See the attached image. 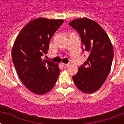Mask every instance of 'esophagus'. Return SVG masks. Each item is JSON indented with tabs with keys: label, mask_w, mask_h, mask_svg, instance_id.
<instances>
[{
	"label": "esophagus",
	"mask_w": 124,
	"mask_h": 124,
	"mask_svg": "<svg viewBox=\"0 0 124 124\" xmlns=\"http://www.w3.org/2000/svg\"><path fill=\"white\" fill-rule=\"evenodd\" d=\"M62 66L64 68H68L69 66V64H62Z\"/></svg>",
	"instance_id": "1"
}]
</instances>
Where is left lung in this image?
<instances>
[{
	"mask_svg": "<svg viewBox=\"0 0 124 124\" xmlns=\"http://www.w3.org/2000/svg\"><path fill=\"white\" fill-rule=\"evenodd\" d=\"M69 25L80 36L83 51L90 54L78 73L72 76L73 81L82 92L93 93L100 88L109 74L114 58L112 42L104 29L89 18L76 19Z\"/></svg>",
	"mask_w": 124,
	"mask_h": 124,
	"instance_id": "obj_1",
	"label": "left lung"
}]
</instances>
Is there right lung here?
Here are the masks:
<instances>
[{
	"label": "right lung",
	"mask_w": 124,
	"mask_h": 124,
	"mask_svg": "<svg viewBox=\"0 0 124 124\" xmlns=\"http://www.w3.org/2000/svg\"><path fill=\"white\" fill-rule=\"evenodd\" d=\"M63 23L64 20L36 18L23 27L15 40L12 62L20 80L34 93L48 92L58 80V65L41 56L47 54L52 36Z\"/></svg>",
	"instance_id": "obj_1"
}]
</instances>
